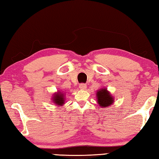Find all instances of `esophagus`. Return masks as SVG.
<instances>
[{
	"label": "esophagus",
	"instance_id": "obj_1",
	"mask_svg": "<svg viewBox=\"0 0 159 159\" xmlns=\"http://www.w3.org/2000/svg\"><path fill=\"white\" fill-rule=\"evenodd\" d=\"M80 88L82 90H84V89H87V84H80Z\"/></svg>",
	"mask_w": 159,
	"mask_h": 159
}]
</instances>
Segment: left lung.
I'll list each match as a JSON object with an SVG mask.
<instances>
[{"label":"left lung","instance_id":"8db88e82","mask_svg":"<svg viewBox=\"0 0 159 159\" xmlns=\"http://www.w3.org/2000/svg\"><path fill=\"white\" fill-rule=\"evenodd\" d=\"M96 98L97 102L101 108L108 107L113 104L115 101L113 96L107 91V88H102L97 91Z\"/></svg>","mask_w":159,"mask_h":159}]
</instances>
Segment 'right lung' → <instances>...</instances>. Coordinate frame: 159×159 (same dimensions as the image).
I'll list each match as a JSON object with an SVG mask.
<instances>
[{
	"label": "right lung",
	"instance_id": "add662e5",
	"mask_svg": "<svg viewBox=\"0 0 159 159\" xmlns=\"http://www.w3.org/2000/svg\"><path fill=\"white\" fill-rule=\"evenodd\" d=\"M65 96L66 93H63V91L58 90L57 92H55L53 94L52 101L55 105H58V106H62V105L65 104Z\"/></svg>",
	"mask_w": 159,
	"mask_h": 159
}]
</instances>
